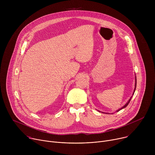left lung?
Instances as JSON below:
<instances>
[{"label": "left lung", "mask_w": 155, "mask_h": 155, "mask_svg": "<svg viewBox=\"0 0 155 155\" xmlns=\"http://www.w3.org/2000/svg\"><path fill=\"white\" fill-rule=\"evenodd\" d=\"M135 81H136V83H135V88H134V92H133V94H132V95H134V92H135V91H136V83H137V80H136V77H135ZM132 96H131L130 97V98L129 99V101L127 102V103L123 106V107H122L121 108H120V109H118V110H117V112H119L120 111V110H122V109H123V108H124L125 107H126L127 106V105L129 104V103L130 102V99H131V98H132ZM98 111H99V110H98ZM103 113V112H102ZM105 114H110L109 113H105Z\"/></svg>", "instance_id": "8db88e82"}]
</instances>
